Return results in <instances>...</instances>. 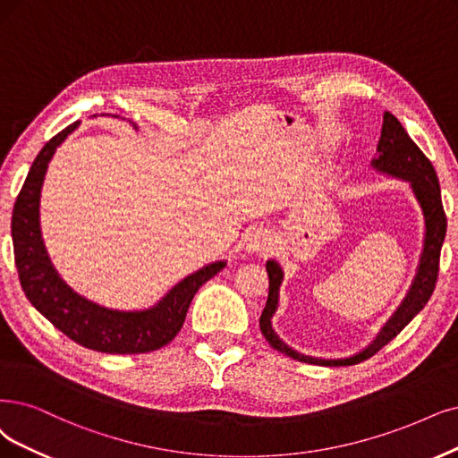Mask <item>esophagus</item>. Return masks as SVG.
Masks as SVG:
<instances>
[{"label": "esophagus", "mask_w": 458, "mask_h": 458, "mask_svg": "<svg viewBox=\"0 0 458 458\" xmlns=\"http://www.w3.org/2000/svg\"><path fill=\"white\" fill-rule=\"evenodd\" d=\"M269 249H272V238H269L267 230L257 228L249 233V238H247L249 252H267Z\"/></svg>", "instance_id": "1"}]
</instances>
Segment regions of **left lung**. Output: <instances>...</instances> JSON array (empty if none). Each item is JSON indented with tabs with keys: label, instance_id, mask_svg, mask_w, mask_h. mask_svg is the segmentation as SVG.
<instances>
[{
	"label": "left lung",
	"instance_id": "obj_1",
	"mask_svg": "<svg viewBox=\"0 0 458 458\" xmlns=\"http://www.w3.org/2000/svg\"><path fill=\"white\" fill-rule=\"evenodd\" d=\"M371 167L377 169L379 174L408 181L410 189L422 211V218H425V240H422V252L419 259L417 274L398 310L393 313L391 318L386 320L383 328L379 330V334L376 335V340L371 342L366 349L352 354L349 359H317V357H308V354L294 351L276 334L272 327V318L279 308V289H281L284 274L277 260L274 259L267 260L266 269L269 277V293H267L266 308L260 315V330L269 345L277 349L279 352H284L286 357H291L294 360L318 364V366L357 364L371 357V354L377 352L391 340H394V337L411 323V318L427 306V301L434 293V286L437 281V269H439V252H442L445 230H447V218L442 206V192H439V182H437L434 165L425 155H422V150L413 143V140L410 138L408 131L403 130L398 118L388 111H385L383 114V128H381V138L377 143V157L371 160Z\"/></svg>",
	"mask_w": 458,
	"mask_h": 458
}]
</instances>
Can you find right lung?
<instances>
[{"label":"right lung","instance_id":"obj_1","mask_svg":"<svg viewBox=\"0 0 458 458\" xmlns=\"http://www.w3.org/2000/svg\"><path fill=\"white\" fill-rule=\"evenodd\" d=\"M77 123L55 135L33 160L14 201L11 235L14 262L26 298L75 344L109 354H138L167 345L179 334L199 286L226 266L225 260L186 276L158 303L141 311H118L77 294L56 272L41 235L39 201L50 158Z\"/></svg>","mask_w":458,"mask_h":458}]
</instances>
